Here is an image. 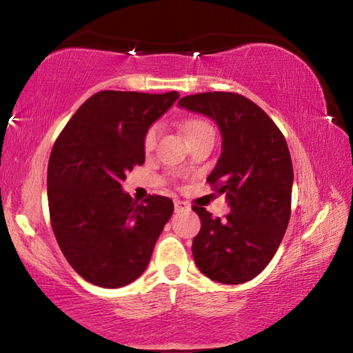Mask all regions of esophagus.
I'll return each instance as SVG.
<instances>
[{"instance_id": "obj_1", "label": "esophagus", "mask_w": 353, "mask_h": 353, "mask_svg": "<svg viewBox=\"0 0 353 353\" xmlns=\"http://www.w3.org/2000/svg\"><path fill=\"white\" fill-rule=\"evenodd\" d=\"M174 208H176V212H181V210H188V204L187 202H183V201H181V199H176L174 201Z\"/></svg>"}]
</instances>
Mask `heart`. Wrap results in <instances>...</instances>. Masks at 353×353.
Returning a JSON list of instances; mask_svg holds the SVG:
<instances>
[{
	"label": "heart",
	"mask_w": 353,
	"mask_h": 353,
	"mask_svg": "<svg viewBox=\"0 0 353 353\" xmlns=\"http://www.w3.org/2000/svg\"><path fill=\"white\" fill-rule=\"evenodd\" d=\"M205 128H210V126L205 124L204 121H190V123H187V126H185V134H187V137H188V135L198 132V130L205 129ZM155 139H157V128L152 126L148 129L145 139H143V146H145V149H151L154 146Z\"/></svg>",
	"instance_id": "heart-1"
}]
</instances>
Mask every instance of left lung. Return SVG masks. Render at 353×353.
Masks as SVG:
<instances>
[{
	"instance_id": "obj_1",
	"label": "left lung",
	"mask_w": 353,
	"mask_h": 353,
	"mask_svg": "<svg viewBox=\"0 0 353 353\" xmlns=\"http://www.w3.org/2000/svg\"><path fill=\"white\" fill-rule=\"evenodd\" d=\"M177 105L210 118L223 139L207 181L225 194L230 213L221 219L193 207L201 218L191 246L196 266L218 283L249 282L272 260L290 223L294 172L288 145L272 119L241 94L198 93Z\"/></svg>"
}]
</instances>
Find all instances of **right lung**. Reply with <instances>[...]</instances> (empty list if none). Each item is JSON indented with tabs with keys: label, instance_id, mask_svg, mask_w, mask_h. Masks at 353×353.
<instances>
[{
	"label": "right lung",
	"instance_id": "right-lung-1",
	"mask_svg": "<svg viewBox=\"0 0 353 353\" xmlns=\"http://www.w3.org/2000/svg\"><path fill=\"white\" fill-rule=\"evenodd\" d=\"M177 99V92H99L77 109L52 146L51 225L65 259L87 282L119 288L149 265L174 204L157 194L137 204L121 182L145 163L148 129Z\"/></svg>",
	"mask_w": 353,
	"mask_h": 353
}]
</instances>
